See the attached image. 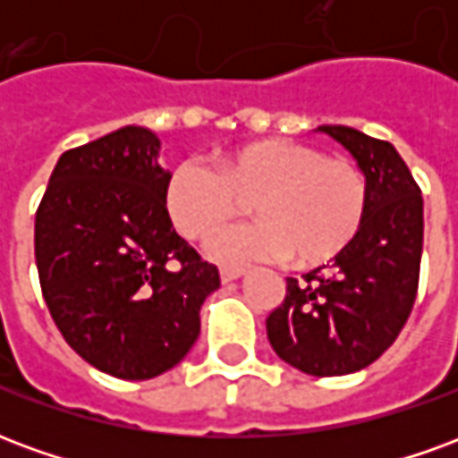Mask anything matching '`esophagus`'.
<instances>
[{
  "label": "esophagus",
  "mask_w": 458,
  "mask_h": 458,
  "mask_svg": "<svg viewBox=\"0 0 458 458\" xmlns=\"http://www.w3.org/2000/svg\"><path fill=\"white\" fill-rule=\"evenodd\" d=\"M242 275H245V272H242V269H235V267H223V269H220V279H223L225 284H228V282H235V279H240Z\"/></svg>",
  "instance_id": "obj_1"
}]
</instances>
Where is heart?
<instances>
[{
  "mask_svg": "<svg viewBox=\"0 0 458 458\" xmlns=\"http://www.w3.org/2000/svg\"><path fill=\"white\" fill-rule=\"evenodd\" d=\"M245 199L259 220L210 238V259L228 267L269 259L314 267L358 235L368 183L353 161L324 157L311 144L258 140L223 151L218 171L200 159L181 161L164 189L171 225L189 240L208 238Z\"/></svg>",
  "mask_w": 458,
  "mask_h": 458,
  "instance_id": "heart-1",
  "label": "heart"
}]
</instances>
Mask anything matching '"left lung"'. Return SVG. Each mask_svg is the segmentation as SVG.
Here are the masks:
<instances>
[{
    "instance_id": "8db88e82",
    "label": "left lung",
    "mask_w": 458,
    "mask_h": 458,
    "mask_svg": "<svg viewBox=\"0 0 458 458\" xmlns=\"http://www.w3.org/2000/svg\"><path fill=\"white\" fill-rule=\"evenodd\" d=\"M353 154L368 183L363 225L324 272L287 277V297L267 317L275 353L301 373L363 370L393 345L412 311L422 259V191L390 141L321 124Z\"/></svg>"
}]
</instances>
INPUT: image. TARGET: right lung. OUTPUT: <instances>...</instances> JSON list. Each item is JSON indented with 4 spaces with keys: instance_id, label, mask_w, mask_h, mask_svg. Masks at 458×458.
Segmentation results:
<instances>
[{
    "instance_id": "1",
    "label": "right lung",
    "mask_w": 458,
    "mask_h": 458,
    "mask_svg": "<svg viewBox=\"0 0 458 458\" xmlns=\"http://www.w3.org/2000/svg\"><path fill=\"white\" fill-rule=\"evenodd\" d=\"M159 137L127 124L61 154L36 210L46 307L65 344L98 370L149 380L183 360L216 265L171 225Z\"/></svg>"
}]
</instances>
